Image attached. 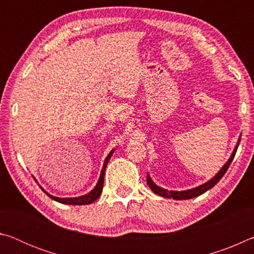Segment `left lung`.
<instances>
[{
  "label": "left lung",
  "mask_w": 254,
  "mask_h": 254,
  "mask_svg": "<svg viewBox=\"0 0 254 254\" xmlns=\"http://www.w3.org/2000/svg\"><path fill=\"white\" fill-rule=\"evenodd\" d=\"M240 139H239V142L238 144H236V147L234 149L233 153H232L231 158L229 159V161H227L224 166H223V168L218 171L217 175L215 176L214 178H212L209 180V182H207L206 184H203L200 185V186L196 187V188H192V189H188V190H183V191H174V190H167V189H163L161 187L157 186L156 184H154L152 182V179L150 178V176L147 175V184L149 185V187L151 188V190L153 192H156L157 195L159 196H162V197H166V198H174V199H189V198H194V197H197L199 196L201 194H204L205 191H207L208 189H210L212 187H214L215 185H216L218 182H220L221 178L224 176V174L226 173V170L229 169V167L231 165L232 160H233L234 157H235V153H236V150H238V147L240 144Z\"/></svg>",
  "instance_id": "1"
}]
</instances>
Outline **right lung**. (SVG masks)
<instances>
[{
	"label": "right lung",
	"mask_w": 254,
	"mask_h": 254,
	"mask_svg": "<svg viewBox=\"0 0 254 254\" xmlns=\"http://www.w3.org/2000/svg\"><path fill=\"white\" fill-rule=\"evenodd\" d=\"M113 152H114V150H112V151L109 153V156L106 157L105 161H104V165H103V169H102V173H101V176H100V179H98V183L95 186V188H94L92 191H89L87 195H84V196H80V197H74V198H59V197H55L53 195L48 194V192H47L42 187H40V188L42 189V190H44L45 194H47L50 197L51 199H54L56 201H59V203H62V204H68V205H87V204H91V203H93V201H95L102 194L103 184H104L105 169H106L107 162H109L110 158L112 157Z\"/></svg>",
	"instance_id": "obj_1"
}]
</instances>
